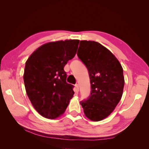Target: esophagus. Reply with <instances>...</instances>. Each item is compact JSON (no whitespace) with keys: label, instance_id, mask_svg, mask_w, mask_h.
<instances>
[{"label":"esophagus","instance_id":"34e87169","mask_svg":"<svg viewBox=\"0 0 149 149\" xmlns=\"http://www.w3.org/2000/svg\"><path fill=\"white\" fill-rule=\"evenodd\" d=\"M75 91L76 92H78L79 91V85L78 84H76L75 85Z\"/></svg>","mask_w":149,"mask_h":149}]
</instances>
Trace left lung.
Here are the masks:
<instances>
[{"label":"left lung","mask_w":149,"mask_h":149,"mask_svg":"<svg viewBox=\"0 0 149 149\" xmlns=\"http://www.w3.org/2000/svg\"><path fill=\"white\" fill-rule=\"evenodd\" d=\"M77 55L88 68L91 95L80 102L87 118L100 121L118 104L124 86L123 69L119 60L100 43L81 40Z\"/></svg>","instance_id":"obj_1"}]
</instances>
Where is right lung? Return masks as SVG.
I'll use <instances>...</instances> for the list:
<instances>
[{"instance_id": "add662e5", "label": "right lung", "mask_w": 149, "mask_h": 149, "mask_svg": "<svg viewBox=\"0 0 149 149\" xmlns=\"http://www.w3.org/2000/svg\"><path fill=\"white\" fill-rule=\"evenodd\" d=\"M79 43V40H66L43 44L25 63L26 94L35 110L44 118L60 117L73 96V86L66 83L64 67L75 56Z\"/></svg>"}]
</instances>
